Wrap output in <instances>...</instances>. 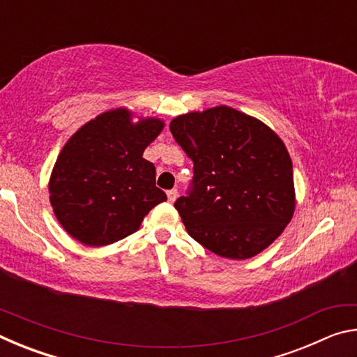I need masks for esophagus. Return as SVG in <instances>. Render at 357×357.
I'll list each match as a JSON object with an SVG mask.
<instances>
[{"instance_id": "esophagus-1", "label": "esophagus", "mask_w": 357, "mask_h": 357, "mask_svg": "<svg viewBox=\"0 0 357 357\" xmlns=\"http://www.w3.org/2000/svg\"><path fill=\"white\" fill-rule=\"evenodd\" d=\"M167 197H168V202L173 203V202L176 200V198H178V190H176V189L168 190V192H167Z\"/></svg>"}]
</instances>
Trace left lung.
<instances>
[{
    "instance_id": "8db88e82",
    "label": "left lung",
    "mask_w": 357,
    "mask_h": 357,
    "mask_svg": "<svg viewBox=\"0 0 357 357\" xmlns=\"http://www.w3.org/2000/svg\"><path fill=\"white\" fill-rule=\"evenodd\" d=\"M170 130L193 162L192 190L174 203L187 233L229 259L273 244L296 208L291 157L280 137L227 105L179 114Z\"/></svg>"
}]
</instances>
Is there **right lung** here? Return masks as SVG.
<instances>
[{
  "label": "right lung",
  "mask_w": 357,
  "mask_h": 357,
  "mask_svg": "<svg viewBox=\"0 0 357 357\" xmlns=\"http://www.w3.org/2000/svg\"><path fill=\"white\" fill-rule=\"evenodd\" d=\"M114 108L83 124L59 153L48 193L58 222L89 247L116 243L140 228L155 204L167 200L155 187V167L144 149L164 129L159 118L132 119Z\"/></svg>",
  "instance_id": "obj_1"
}]
</instances>
